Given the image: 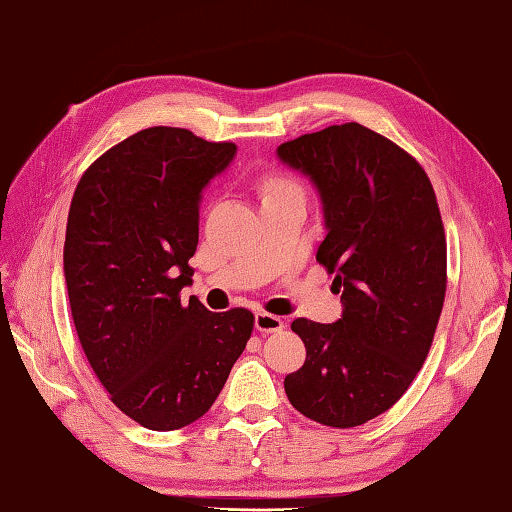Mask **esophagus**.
<instances>
[{"instance_id":"34e87169","label":"esophagus","mask_w":512,"mask_h":512,"mask_svg":"<svg viewBox=\"0 0 512 512\" xmlns=\"http://www.w3.org/2000/svg\"><path fill=\"white\" fill-rule=\"evenodd\" d=\"M254 325L260 333H276V331L285 329L283 318H278L274 314H267V311H258L256 318H254Z\"/></svg>"}]
</instances>
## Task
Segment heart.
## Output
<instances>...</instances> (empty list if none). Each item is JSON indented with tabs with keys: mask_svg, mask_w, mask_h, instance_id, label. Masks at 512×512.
Here are the masks:
<instances>
[{
	"mask_svg": "<svg viewBox=\"0 0 512 512\" xmlns=\"http://www.w3.org/2000/svg\"><path fill=\"white\" fill-rule=\"evenodd\" d=\"M285 187H294L289 181H283V179H276V181H269L267 183V192L271 190H285Z\"/></svg>",
	"mask_w": 512,
	"mask_h": 512,
	"instance_id": "b5f03b06",
	"label": "heart"
}]
</instances>
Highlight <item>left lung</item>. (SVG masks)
I'll return each instance as SVG.
<instances>
[{
	"mask_svg": "<svg viewBox=\"0 0 512 512\" xmlns=\"http://www.w3.org/2000/svg\"><path fill=\"white\" fill-rule=\"evenodd\" d=\"M276 154L318 190L327 236L316 260L342 291L336 322H291L307 358L285 393L309 420L351 429L389 411L431 349L446 294L440 207L422 165L360 123L302 134Z\"/></svg>",
	"mask_w": 512,
	"mask_h": 512,
	"instance_id": "8db88e82",
	"label": "left lung"
}]
</instances>
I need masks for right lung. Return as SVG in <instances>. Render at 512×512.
I'll use <instances>...</instances> for the list:
<instances>
[{"instance_id": "add662e5", "label": "right lung", "mask_w": 512, "mask_h": 512, "mask_svg": "<svg viewBox=\"0 0 512 512\" xmlns=\"http://www.w3.org/2000/svg\"><path fill=\"white\" fill-rule=\"evenodd\" d=\"M234 156V143L156 125L101 154L72 196L64 276L77 336L110 400L150 431L210 411L252 336V311L212 314L179 296L203 190Z\"/></svg>"}]
</instances>
